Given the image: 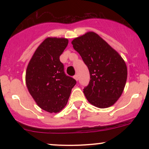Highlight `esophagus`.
Here are the masks:
<instances>
[{
    "label": "esophagus",
    "instance_id": "obj_1",
    "mask_svg": "<svg viewBox=\"0 0 149 149\" xmlns=\"http://www.w3.org/2000/svg\"><path fill=\"white\" fill-rule=\"evenodd\" d=\"M73 78H74L76 80H78V75H75L74 76H73Z\"/></svg>",
    "mask_w": 149,
    "mask_h": 149
}]
</instances>
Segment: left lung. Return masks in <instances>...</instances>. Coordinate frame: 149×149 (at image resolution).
I'll use <instances>...</instances> for the list:
<instances>
[{"label":"left lung","mask_w":149,"mask_h":149,"mask_svg":"<svg viewBox=\"0 0 149 149\" xmlns=\"http://www.w3.org/2000/svg\"><path fill=\"white\" fill-rule=\"evenodd\" d=\"M71 43L90 72L89 84L83 89L87 100L100 109L111 107L125 86L127 69L124 59L95 32H87Z\"/></svg>","instance_id":"8db88e82"}]
</instances>
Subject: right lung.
<instances>
[{
	"instance_id": "right-lung-1",
	"label": "right lung",
	"mask_w": 149,
	"mask_h": 149,
	"mask_svg": "<svg viewBox=\"0 0 149 149\" xmlns=\"http://www.w3.org/2000/svg\"><path fill=\"white\" fill-rule=\"evenodd\" d=\"M69 43L65 38L47 37L36 49L26 71V84L37 105L58 113L67 104L76 80L64 73L59 60Z\"/></svg>"
}]
</instances>
